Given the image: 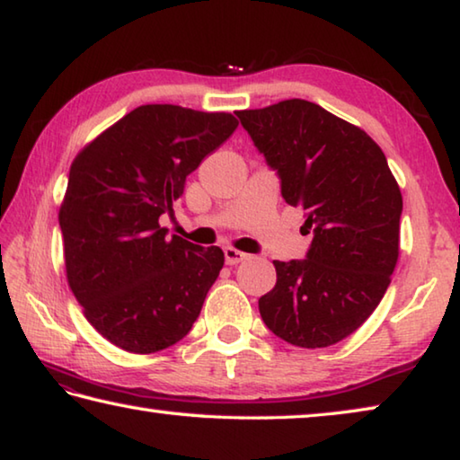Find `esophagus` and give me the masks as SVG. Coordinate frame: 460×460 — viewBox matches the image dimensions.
Wrapping results in <instances>:
<instances>
[{
    "instance_id": "34e87169",
    "label": "esophagus",
    "mask_w": 460,
    "mask_h": 460,
    "mask_svg": "<svg viewBox=\"0 0 460 460\" xmlns=\"http://www.w3.org/2000/svg\"><path fill=\"white\" fill-rule=\"evenodd\" d=\"M245 260H247V253L237 252V249L233 247H225V261H227V266H237V263Z\"/></svg>"
}]
</instances>
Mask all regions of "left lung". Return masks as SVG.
I'll return each mask as SVG.
<instances>
[{"mask_svg":"<svg viewBox=\"0 0 460 460\" xmlns=\"http://www.w3.org/2000/svg\"><path fill=\"white\" fill-rule=\"evenodd\" d=\"M237 118L313 231L305 260L274 261L278 279L260 298V314L290 345H334L367 321L392 282L400 186L381 147L321 105L288 99Z\"/></svg>","mask_w":460,"mask_h":460,"instance_id":"obj_1","label":"left lung"}]
</instances>
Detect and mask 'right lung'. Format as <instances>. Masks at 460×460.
I'll return each instance as SVG.
<instances>
[{
	"label": "right lung",
	"instance_id": "obj_1",
	"mask_svg": "<svg viewBox=\"0 0 460 460\" xmlns=\"http://www.w3.org/2000/svg\"><path fill=\"white\" fill-rule=\"evenodd\" d=\"M237 126L231 113L142 105L75 158L58 213L66 279L87 321L123 351L172 347L199 318L225 255L168 237L160 217Z\"/></svg>",
	"mask_w": 460,
	"mask_h": 460
}]
</instances>
